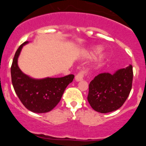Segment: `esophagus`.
I'll use <instances>...</instances> for the list:
<instances>
[{"label":"esophagus","mask_w":146,"mask_h":146,"mask_svg":"<svg viewBox=\"0 0 146 146\" xmlns=\"http://www.w3.org/2000/svg\"><path fill=\"white\" fill-rule=\"evenodd\" d=\"M86 74H87V70L86 69H82L80 71L79 73L75 76V80L77 81V82L81 81L83 79L84 75H86Z\"/></svg>","instance_id":"obj_1"}]
</instances>
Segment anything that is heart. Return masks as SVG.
<instances>
[{
	"mask_svg": "<svg viewBox=\"0 0 146 146\" xmlns=\"http://www.w3.org/2000/svg\"><path fill=\"white\" fill-rule=\"evenodd\" d=\"M101 50H102L101 47H95V48H94V50H93L92 51L90 52V54H89V55H91V56H95V55H96L97 54H99V52H101Z\"/></svg>",
	"mask_w": 146,
	"mask_h": 146,
	"instance_id": "obj_1",
	"label": "heart"
}]
</instances>
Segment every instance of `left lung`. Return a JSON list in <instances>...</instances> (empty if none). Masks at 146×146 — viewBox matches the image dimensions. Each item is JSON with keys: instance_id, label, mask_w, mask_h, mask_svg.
Here are the masks:
<instances>
[{"instance_id": "obj_1", "label": "left lung", "mask_w": 146, "mask_h": 146, "mask_svg": "<svg viewBox=\"0 0 146 146\" xmlns=\"http://www.w3.org/2000/svg\"><path fill=\"white\" fill-rule=\"evenodd\" d=\"M132 66L111 74L101 73L89 84L88 101L96 112L107 113L119 109L128 98L132 86Z\"/></svg>"}]
</instances>
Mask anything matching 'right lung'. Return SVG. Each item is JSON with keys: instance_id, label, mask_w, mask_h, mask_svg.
Returning a JSON list of instances; mask_svg holds the SVG:
<instances>
[{"instance_id": "obj_1", "label": "right lung", "mask_w": 146, "mask_h": 146, "mask_svg": "<svg viewBox=\"0 0 146 146\" xmlns=\"http://www.w3.org/2000/svg\"><path fill=\"white\" fill-rule=\"evenodd\" d=\"M28 43L25 42L20 45L13 59L11 67L13 87L27 109L36 113H47L58 104L66 88L73 81L74 75L36 80L23 73L17 65V59L23 47Z\"/></svg>"}]
</instances>
